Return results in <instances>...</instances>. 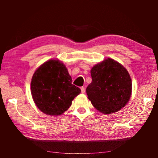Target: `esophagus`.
<instances>
[{
  "label": "esophagus",
  "mask_w": 158,
  "mask_h": 158,
  "mask_svg": "<svg viewBox=\"0 0 158 158\" xmlns=\"http://www.w3.org/2000/svg\"><path fill=\"white\" fill-rule=\"evenodd\" d=\"M81 93H84L85 91V88H84V87H81Z\"/></svg>",
  "instance_id": "esophagus-1"
}]
</instances>
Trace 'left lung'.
I'll use <instances>...</instances> for the list:
<instances>
[{
	"label": "left lung",
	"mask_w": 158,
	"mask_h": 158,
	"mask_svg": "<svg viewBox=\"0 0 158 158\" xmlns=\"http://www.w3.org/2000/svg\"><path fill=\"white\" fill-rule=\"evenodd\" d=\"M90 74L92 82L86 93L96 109L109 114L126 105L132 92V80L123 66L108 58L92 68Z\"/></svg>",
	"instance_id": "8db88e82"
}]
</instances>
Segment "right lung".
Here are the masks:
<instances>
[{"label": "right lung", "instance_id": "add662e5", "mask_svg": "<svg viewBox=\"0 0 158 158\" xmlns=\"http://www.w3.org/2000/svg\"><path fill=\"white\" fill-rule=\"evenodd\" d=\"M72 78L63 63L49 60L35 72L31 81V94L43 113L58 116L68 110L81 89L72 84Z\"/></svg>", "mask_w": 158, "mask_h": 158}]
</instances>
